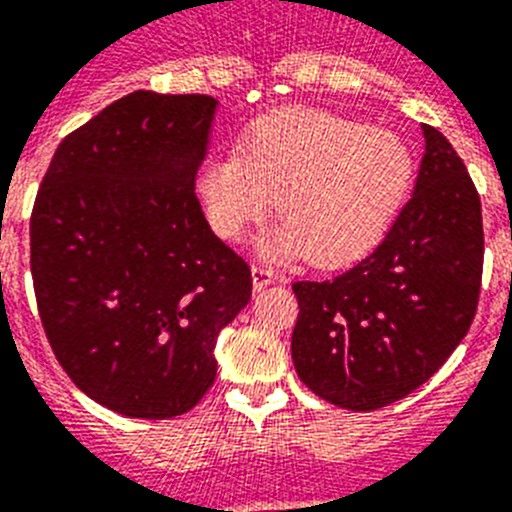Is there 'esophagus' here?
Masks as SVG:
<instances>
[{
    "mask_svg": "<svg viewBox=\"0 0 512 512\" xmlns=\"http://www.w3.org/2000/svg\"><path fill=\"white\" fill-rule=\"evenodd\" d=\"M275 281H278L275 270L265 268V265H255V268H252V288H255V291H265V288L273 286Z\"/></svg>",
    "mask_w": 512,
    "mask_h": 512,
    "instance_id": "obj_1",
    "label": "esophagus"
}]
</instances>
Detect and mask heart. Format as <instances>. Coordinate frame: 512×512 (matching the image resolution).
<instances>
[{"mask_svg": "<svg viewBox=\"0 0 512 512\" xmlns=\"http://www.w3.org/2000/svg\"><path fill=\"white\" fill-rule=\"evenodd\" d=\"M410 146L386 128L324 110L288 108L262 118L239 151L201 164L195 190L211 229L239 239L275 208L283 221L257 242L265 257L342 265L389 229L410 188Z\"/></svg>", "mask_w": 512, "mask_h": 512, "instance_id": "heart-1", "label": "heart"}]
</instances>
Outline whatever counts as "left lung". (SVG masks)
I'll return each instance as SVG.
<instances>
[{
    "label": "left lung",
    "instance_id": "1",
    "mask_svg": "<svg viewBox=\"0 0 512 512\" xmlns=\"http://www.w3.org/2000/svg\"><path fill=\"white\" fill-rule=\"evenodd\" d=\"M415 190L384 242L332 281H299L291 355L299 379L342 410L407 397L456 350L482 283V203L433 126Z\"/></svg>",
    "mask_w": 512,
    "mask_h": 512
}]
</instances>
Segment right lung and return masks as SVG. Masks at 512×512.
<instances>
[{"mask_svg": "<svg viewBox=\"0 0 512 512\" xmlns=\"http://www.w3.org/2000/svg\"><path fill=\"white\" fill-rule=\"evenodd\" d=\"M219 100L131 92L69 133L30 219L43 330L69 379L126 417L193 410L216 340L247 306V262L208 226L195 172Z\"/></svg>", "mask_w": 512, "mask_h": 512, "instance_id": "right-lung-1", "label": "right lung"}]
</instances>
